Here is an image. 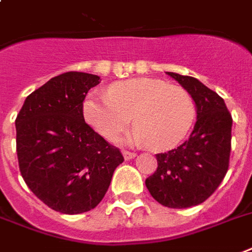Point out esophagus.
I'll list each match as a JSON object with an SVG mask.
<instances>
[{"label":"esophagus","instance_id":"34e87169","mask_svg":"<svg viewBox=\"0 0 252 252\" xmlns=\"http://www.w3.org/2000/svg\"><path fill=\"white\" fill-rule=\"evenodd\" d=\"M123 156H124V158H126V160H132V158H134V157H136V153H133V152L124 151L123 152Z\"/></svg>","mask_w":252,"mask_h":252}]
</instances>
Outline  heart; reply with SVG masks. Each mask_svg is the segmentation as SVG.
<instances>
[{
	"mask_svg": "<svg viewBox=\"0 0 252 252\" xmlns=\"http://www.w3.org/2000/svg\"><path fill=\"white\" fill-rule=\"evenodd\" d=\"M83 116L107 140L116 139L133 118L137 126L123 137L124 143L168 151L185 139L195 105L184 88L141 78L112 84L107 96L90 95L83 101Z\"/></svg>",
	"mask_w": 252,
	"mask_h": 252,
	"instance_id": "heart-1",
	"label": "heart"
}]
</instances>
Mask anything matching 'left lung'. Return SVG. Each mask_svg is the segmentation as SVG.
I'll return each instance as SVG.
<instances>
[{
    "label": "left lung",
    "mask_w": 252,
    "mask_h": 252,
    "mask_svg": "<svg viewBox=\"0 0 252 252\" xmlns=\"http://www.w3.org/2000/svg\"><path fill=\"white\" fill-rule=\"evenodd\" d=\"M189 92L197 122L189 140L158 153L157 170L145 180L153 198L164 206L186 209L206 201L226 176L231 151L233 119L217 92L193 76L166 72Z\"/></svg>",
    "instance_id": "8db88e82"
}]
</instances>
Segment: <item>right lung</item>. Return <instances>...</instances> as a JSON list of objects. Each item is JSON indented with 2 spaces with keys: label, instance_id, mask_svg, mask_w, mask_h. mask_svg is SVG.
<instances>
[{
  "label": "right lung",
  "instance_id": "obj_1",
  "mask_svg": "<svg viewBox=\"0 0 252 252\" xmlns=\"http://www.w3.org/2000/svg\"><path fill=\"white\" fill-rule=\"evenodd\" d=\"M99 83L100 76L87 72L54 76L26 97L15 119L21 174L42 202L63 214L97 206L124 161L84 122V97Z\"/></svg>",
  "mask_w": 252,
  "mask_h": 252
}]
</instances>
